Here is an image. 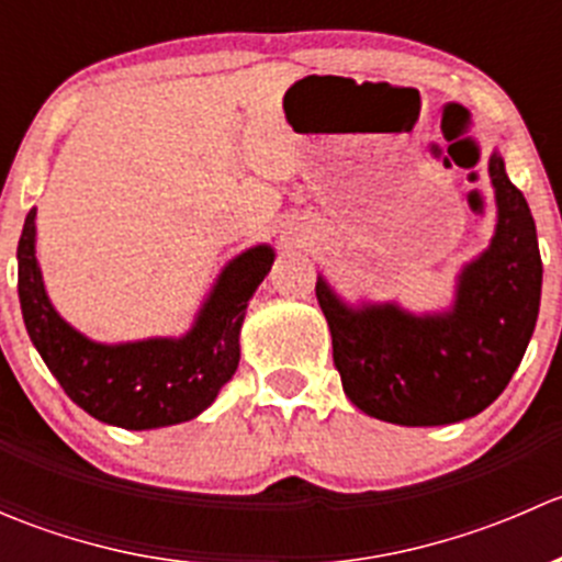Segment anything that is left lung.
Instances as JSON below:
<instances>
[{
	"instance_id": "left-lung-1",
	"label": "left lung",
	"mask_w": 562,
	"mask_h": 562,
	"mask_svg": "<svg viewBox=\"0 0 562 562\" xmlns=\"http://www.w3.org/2000/svg\"><path fill=\"white\" fill-rule=\"evenodd\" d=\"M495 234L459 269L454 302L411 313L396 302L350 304L317 277L334 367L348 400L400 427H443L490 407L522 361L541 304V252L525 195L490 155Z\"/></svg>"
}]
</instances>
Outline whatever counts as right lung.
Returning <instances> with one entry per match:
<instances>
[{
  "instance_id": "obj_1",
  "label": "right lung",
  "mask_w": 562,
  "mask_h": 562,
  "mask_svg": "<svg viewBox=\"0 0 562 562\" xmlns=\"http://www.w3.org/2000/svg\"><path fill=\"white\" fill-rule=\"evenodd\" d=\"M37 209L19 239V299L32 345L65 394L98 422L160 429L201 416L239 367L247 304L274 263V247L255 245L231 258L181 337L98 342L50 304L37 263Z\"/></svg>"
}]
</instances>
